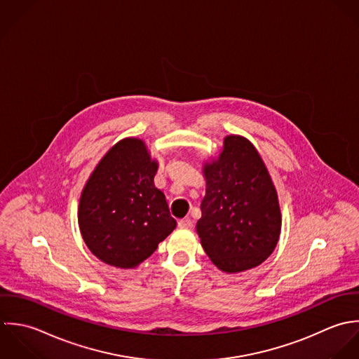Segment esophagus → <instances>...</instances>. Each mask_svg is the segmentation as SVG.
<instances>
[{
	"mask_svg": "<svg viewBox=\"0 0 359 359\" xmlns=\"http://www.w3.org/2000/svg\"><path fill=\"white\" fill-rule=\"evenodd\" d=\"M177 224H179L180 227H193V220L189 219V217H184V219H180Z\"/></svg>",
	"mask_w": 359,
	"mask_h": 359,
	"instance_id": "34e87169",
	"label": "esophagus"
}]
</instances>
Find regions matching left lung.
Returning <instances> with one entry per match:
<instances>
[{"instance_id": "obj_1", "label": "left lung", "mask_w": 359, "mask_h": 359, "mask_svg": "<svg viewBox=\"0 0 359 359\" xmlns=\"http://www.w3.org/2000/svg\"><path fill=\"white\" fill-rule=\"evenodd\" d=\"M204 175L207 190L197 222L204 251L229 273L258 266L273 252L282 226L278 194L264 161L248 140L229 136Z\"/></svg>"}]
</instances>
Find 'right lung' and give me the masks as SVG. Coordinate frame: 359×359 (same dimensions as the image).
<instances>
[{"label": "right lung", "mask_w": 359, "mask_h": 359, "mask_svg": "<svg viewBox=\"0 0 359 359\" xmlns=\"http://www.w3.org/2000/svg\"><path fill=\"white\" fill-rule=\"evenodd\" d=\"M156 162L143 142L114 145L90 176L79 204L84 243L102 262L133 268L176 227L168 203L154 186Z\"/></svg>", "instance_id": "1"}]
</instances>
